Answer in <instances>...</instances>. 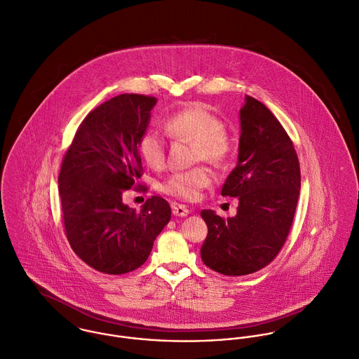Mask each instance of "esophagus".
<instances>
[{
	"mask_svg": "<svg viewBox=\"0 0 359 359\" xmlns=\"http://www.w3.org/2000/svg\"><path fill=\"white\" fill-rule=\"evenodd\" d=\"M172 212L175 216H187L190 214V210L186 205L182 204H173L172 207Z\"/></svg>",
	"mask_w": 359,
	"mask_h": 359,
	"instance_id": "esophagus-1",
	"label": "esophagus"
}]
</instances>
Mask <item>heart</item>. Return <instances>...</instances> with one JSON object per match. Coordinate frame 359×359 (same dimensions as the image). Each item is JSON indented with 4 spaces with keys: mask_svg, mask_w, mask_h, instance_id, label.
<instances>
[{
    "mask_svg": "<svg viewBox=\"0 0 359 359\" xmlns=\"http://www.w3.org/2000/svg\"><path fill=\"white\" fill-rule=\"evenodd\" d=\"M163 132L172 140H184L191 143V161H205L220 166L231 155L233 140L229 130L204 105L193 104L170 114L163 122ZM139 152L144 162L159 169L165 162L166 142L156 130H147L139 140ZM214 180L212 172L207 166H196L189 170H179L169 175L162 190L182 200L198 198L203 189Z\"/></svg>",
    "mask_w": 359,
    "mask_h": 359,
    "instance_id": "obj_1",
    "label": "heart"
}]
</instances>
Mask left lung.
Returning <instances> with one entry per match:
<instances>
[{"label": "left lung", "instance_id": "1", "mask_svg": "<svg viewBox=\"0 0 359 359\" xmlns=\"http://www.w3.org/2000/svg\"><path fill=\"white\" fill-rule=\"evenodd\" d=\"M240 125L238 161L222 187L223 197H237V214L223 219L212 210L201 212L208 226L201 259L226 276L254 273L276 258L301 189L297 152L275 115L245 95Z\"/></svg>", "mask_w": 359, "mask_h": 359}]
</instances>
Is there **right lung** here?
I'll return each mask as SVG.
<instances>
[{
	"label": "right lung",
	"mask_w": 359,
	"mask_h": 359,
	"mask_svg": "<svg viewBox=\"0 0 359 359\" xmlns=\"http://www.w3.org/2000/svg\"><path fill=\"white\" fill-rule=\"evenodd\" d=\"M155 97L116 95L80 123L58 176L68 241L88 266L122 275L147 261L156 236L170 220L166 200L152 196L142 210L122 201L142 177L139 140Z\"/></svg>",
	"instance_id": "right-lung-1"
}]
</instances>
